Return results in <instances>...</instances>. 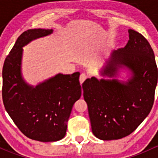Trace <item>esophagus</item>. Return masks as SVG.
<instances>
[{
	"mask_svg": "<svg viewBox=\"0 0 158 158\" xmlns=\"http://www.w3.org/2000/svg\"><path fill=\"white\" fill-rule=\"evenodd\" d=\"M86 79H87L86 75H85V73H82V74L80 75V76H79V82H80L81 84H82V82H83Z\"/></svg>",
	"mask_w": 158,
	"mask_h": 158,
	"instance_id": "1",
	"label": "esophagus"
}]
</instances>
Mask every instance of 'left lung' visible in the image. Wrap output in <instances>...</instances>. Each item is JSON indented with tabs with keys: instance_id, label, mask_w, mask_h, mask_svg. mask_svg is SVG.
Listing matches in <instances>:
<instances>
[{
	"instance_id": "1",
	"label": "left lung",
	"mask_w": 158,
	"mask_h": 158,
	"mask_svg": "<svg viewBox=\"0 0 158 158\" xmlns=\"http://www.w3.org/2000/svg\"><path fill=\"white\" fill-rule=\"evenodd\" d=\"M124 48L114 49L100 74L110 79H87L82 84L92 133L104 141L117 140L134 131L152 109L157 83L154 53L141 33L129 29ZM128 70L127 81L117 79Z\"/></svg>"
}]
</instances>
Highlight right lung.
<instances>
[{"instance_id":"right-lung-1","label":"right lung","mask_w":158,"mask_h":158,"mask_svg":"<svg viewBox=\"0 0 158 158\" xmlns=\"http://www.w3.org/2000/svg\"><path fill=\"white\" fill-rule=\"evenodd\" d=\"M52 31L39 28L23 32L6 57L2 71L6 111L25 136L42 142L64 138L73 105L82 94L79 72L58 73L36 86L28 84L22 76L23 47Z\"/></svg>"}]
</instances>
